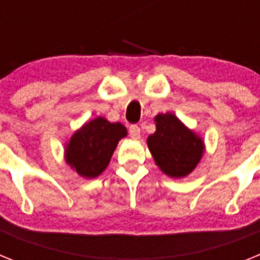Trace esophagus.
<instances>
[{
  "label": "esophagus",
  "instance_id": "obj_1",
  "mask_svg": "<svg viewBox=\"0 0 260 260\" xmlns=\"http://www.w3.org/2000/svg\"><path fill=\"white\" fill-rule=\"evenodd\" d=\"M128 133H130V137H132L133 139H139V138H141V128H139V126L137 125L130 126Z\"/></svg>",
  "mask_w": 260,
  "mask_h": 260
}]
</instances>
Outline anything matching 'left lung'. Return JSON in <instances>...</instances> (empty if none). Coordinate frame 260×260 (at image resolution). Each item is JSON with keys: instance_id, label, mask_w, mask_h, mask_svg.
<instances>
[{"instance_id": "8db88e82", "label": "left lung", "mask_w": 260, "mask_h": 260, "mask_svg": "<svg viewBox=\"0 0 260 260\" xmlns=\"http://www.w3.org/2000/svg\"><path fill=\"white\" fill-rule=\"evenodd\" d=\"M153 119L156 132L147 138V146L155 164L171 178H185L203 157V139L171 112L158 113Z\"/></svg>"}]
</instances>
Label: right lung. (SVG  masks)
Masks as SVG:
<instances>
[{"label": "right lung", "instance_id": "1", "mask_svg": "<svg viewBox=\"0 0 260 260\" xmlns=\"http://www.w3.org/2000/svg\"><path fill=\"white\" fill-rule=\"evenodd\" d=\"M127 135L125 126L96 117L80 126L65 144V161L83 178H96L109 165L118 142Z\"/></svg>", "mask_w": 260, "mask_h": 260}]
</instances>
